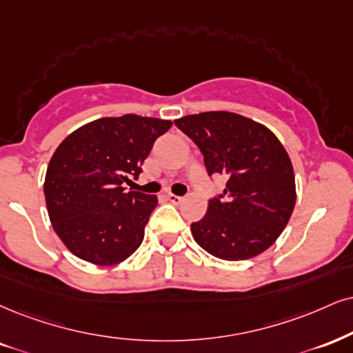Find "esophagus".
Returning a JSON list of instances; mask_svg holds the SVG:
<instances>
[{
    "instance_id": "esophagus-1",
    "label": "esophagus",
    "mask_w": 353,
    "mask_h": 353,
    "mask_svg": "<svg viewBox=\"0 0 353 353\" xmlns=\"http://www.w3.org/2000/svg\"><path fill=\"white\" fill-rule=\"evenodd\" d=\"M167 199H168L170 203H173V204L183 203V196H176V194H172V193L167 194Z\"/></svg>"
}]
</instances>
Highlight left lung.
I'll use <instances>...</instances> for the list:
<instances>
[{
  "mask_svg": "<svg viewBox=\"0 0 353 353\" xmlns=\"http://www.w3.org/2000/svg\"><path fill=\"white\" fill-rule=\"evenodd\" d=\"M175 125L198 145L208 175L228 178L210 199L206 216L191 224L199 247L223 260H247L280 237L296 203L293 165L263 124L236 112L190 114Z\"/></svg>",
  "mask_w": 353,
  "mask_h": 353,
  "instance_id": "obj_1",
  "label": "left lung"
}]
</instances>
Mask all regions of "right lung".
Segmentation results:
<instances>
[{"label": "right lung", "mask_w": 353, "mask_h": 353, "mask_svg": "<svg viewBox=\"0 0 353 353\" xmlns=\"http://www.w3.org/2000/svg\"><path fill=\"white\" fill-rule=\"evenodd\" d=\"M170 128V121L155 117H101L57 147L43 194L54 230L73 255L116 265L139 249L159 201L123 185L137 180L157 137Z\"/></svg>", "instance_id": "1"}]
</instances>
